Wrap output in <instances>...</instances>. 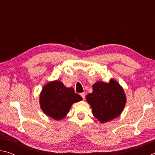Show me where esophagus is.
<instances>
[{
    "label": "esophagus",
    "mask_w": 155,
    "mask_h": 155,
    "mask_svg": "<svg viewBox=\"0 0 155 155\" xmlns=\"http://www.w3.org/2000/svg\"><path fill=\"white\" fill-rule=\"evenodd\" d=\"M81 97H82L83 100H85V96H86L85 93H81Z\"/></svg>",
    "instance_id": "esophagus-1"
}]
</instances>
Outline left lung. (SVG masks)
Listing matches in <instances>:
<instances>
[{"label": "left lung", "mask_w": 155, "mask_h": 155, "mask_svg": "<svg viewBox=\"0 0 155 155\" xmlns=\"http://www.w3.org/2000/svg\"><path fill=\"white\" fill-rule=\"evenodd\" d=\"M92 93L86 100L92 109L94 116L101 123L109 122L121 114L127 98L123 88L114 79L109 83L98 81L93 85Z\"/></svg>", "instance_id": "obj_1"}]
</instances>
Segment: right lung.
<instances>
[{"mask_svg": "<svg viewBox=\"0 0 155 155\" xmlns=\"http://www.w3.org/2000/svg\"><path fill=\"white\" fill-rule=\"evenodd\" d=\"M83 100L72 87H65L59 81H51L44 86L40 96V107L44 113L54 120L64 118L73 103Z\"/></svg>", "mask_w": 155, "mask_h": 155, "instance_id": "1", "label": "right lung"}]
</instances>
